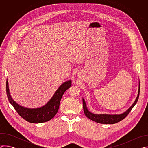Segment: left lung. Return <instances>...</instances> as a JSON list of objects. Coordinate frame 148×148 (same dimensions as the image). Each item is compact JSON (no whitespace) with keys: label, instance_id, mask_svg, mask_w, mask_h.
Instances as JSON below:
<instances>
[{"label":"left lung","instance_id":"8db88e82","mask_svg":"<svg viewBox=\"0 0 148 148\" xmlns=\"http://www.w3.org/2000/svg\"><path fill=\"white\" fill-rule=\"evenodd\" d=\"M139 92H140V82L139 81V88H138V95H137L134 102L132 103V105L127 110H126L125 112H124L123 113L121 114H94V113L90 112L88 110L85 100H84V98H82L83 109H84V114H85L87 118H88L91 120H92L97 123H104V124L116 123L122 121V119H123L131 112V110L135 106L138 100L139 96Z\"/></svg>","mask_w":148,"mask_h":148}]
</instances>
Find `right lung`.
Returning a JSON list of instances; mask_svg holds the SVG:
<instances>
[{"instance_id":"add662e5","label":"right lung","mask_w":148,"mask_h":148,"mask_svg":"<svg viewBox=\"0 0 148 148\" xmlns=\"http://www.w3.org/2000/svg\"><path fill=\"white\" fill-rule=\"evenodd\" d=\"M71 86V80L63 82L48 102L43 107L37 108L24 107L15 102L12 98L9 91L8 79L6 81V88L8 99L18 115L30 123H39L49 121L54 118L58 111L60 102L63 94Z\"/></svg>"}]
</instances>
